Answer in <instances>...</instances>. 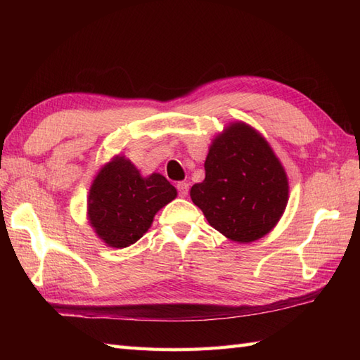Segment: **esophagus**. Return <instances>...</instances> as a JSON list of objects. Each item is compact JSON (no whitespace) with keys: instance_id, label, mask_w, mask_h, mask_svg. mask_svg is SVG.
Wrapping results in <instances>:
<instances>
[{"instance_id":"esophagus-1","label":"esophagus","mask_w":360,"mask_h":360,"mask_svg":"<svg viewBox=\"0 0 360 360\" xmlns=\"http://www.w3.org/2000/svg\"><path fill=\"white\" fill-rule=\"evenodd\" d=\"M176 188H178L179 196L184 198L188 195V182H179V184L176 186Z\"/></svg>"}]
</instances>
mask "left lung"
<instances>
[{"label": "left lung", "instance_id": "8db88e82", "mask_svg": "<svg viewBox=\"0 0 360 360\" xmlns=\"http://www.w3.org/2000/svg\"><path fill=\"white\" fill-rule=\"evenodd\" d=\"M205 178L190 196L209 224L236 243L263 238L286 209L285 168L257 129L235 122L213 139Z\"/></svg>", "mask_w": 360, "mask_h": 360}]
</instances>
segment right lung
I'll return each instance as SVG.
<instances>
[{
    "label": "right lung",
    "instance_id": "obj_1",
    "mask_svg": "<svg viewBox=\"0 0 360 360\" xmlns=\"http://www.w3.org/2000/svg\"><path fill=\"white\" fill-rule=\"evenodd\" d=\"M176 195L162 174L143 178L125 156H116L101 168L89 188V224L110 248H127L142 238L156 213Z\"/></svg>",
    "mask_w": 360,
    "mask_h": 360
}]
</instances>
